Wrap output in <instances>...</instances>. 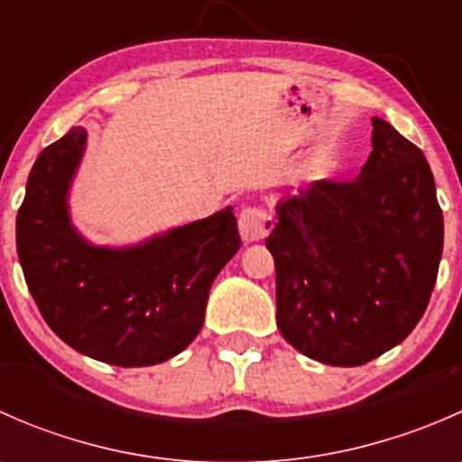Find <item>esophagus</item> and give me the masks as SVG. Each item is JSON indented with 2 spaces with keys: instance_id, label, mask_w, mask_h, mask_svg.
Here are the masks:
<instances>
[{
  "instance_id": "obj_1",
  "label": "esophagus",
  "mask_w": 462,
  "mask_h": 462,
  "mask_svg": "<svg viewBox=\"0 0 462 462\" xmlns=\"http://www.w3.org/2000/svg\"><path fill=\"white\" fill-rule=\"evenodd\" d=\"M273 227H274L273 217H270L263 208H259V205H248V208L241 209L239 232H241V239H244L245 244H254V241L265 239Z\"/></svg>"
}]
</instances>
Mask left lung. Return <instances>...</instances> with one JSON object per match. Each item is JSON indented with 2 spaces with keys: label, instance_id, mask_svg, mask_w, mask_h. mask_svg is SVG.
<instances>
[{
  "label": "left lung",
  "instance_id": "obj_1",
  "mask_svg": "<svg viewBox=\"0 0 462 462\" xmlns=\"http://www.w3.org/2000/svg\"><path fill=\"white\" fill-rule=\"evenodd\" d=\"M265 239L277 326L310 360L360 366L425 315L442 254V209L425 153L374 118L356 180H318L277 205Z\"/></svg>",
  "mask_w": 462,
  "mask_h": 462
}]
</instances>
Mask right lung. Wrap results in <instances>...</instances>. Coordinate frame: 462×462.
Wrapping results in <instances>:
<instances>
[{"instance_id": "add662e5", "label": "right lung", "mask_w": 462, "mask_h": 462, "mask_svg": "<svg viewBox=\"0 0 462 462\" xmlns=\"http://www.w3.org/2000/svg\"><path fill=\"white\" fill-rule=\"evenodd\" d=\"M73 127L37 156L17 212L26 286L55 335L114 366H152L199 335L212 282L241 248L232 208L134 248L87 244L69 218L67 194L85 152Z\"/></svg>"}]
</instances>
